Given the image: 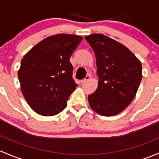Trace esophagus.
Here are the masks:
<instances>
[{
	"instance_id": "1",
	"label": "esophagus",
	"mask_w": 159,
	"mask_h": 159,
	"mask_svg": "<svg viewBox=\"0 0 159 159\" xmlns=\"http://www.w3.org/2000/svg\"><path fill=\"white\" fill-rule=\"evenodd\" d=\"M90 78H91V77H90V75H87V76H86L85 78H84V79H83L82 81H81V84H84V83L87 82V81H89Z\"/></svg>"
}]
</instances>
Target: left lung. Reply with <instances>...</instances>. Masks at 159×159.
Masks as SVG:
<instances>
[{
    "label": "left lung",
    "instance_id": "1",
    "mask_svg": "<svg viewBox=\"0 0 159 159\" xmlns=\"http://www.w3.org/2000/svg\"><path fill=\"white\" fill-rule=\"evenodd\" d=\"M85 39L96 57L98 85L89 95L91 108L103 116H113L130 105L142 78L141 61L118 41L102 34H92Z\"/></svg>",
    "mask_w": 159,
    "mask_h": 159
}]
</instances>
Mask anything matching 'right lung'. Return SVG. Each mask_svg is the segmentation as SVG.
<instances>
[{
  "label": "right lung",
  "mask_w": 159,
  "mask_h": 159,
  "mask_svg": "<svg viewBox=\"0 0 159 159\" xmlns=\"http://www.w3.org/2000/svg\"><path fill=\"white\" fill-rule=\"evenodd\" d=\"M81 36L58 34L44 38L24 56L17 75L22 94L38 115L61 112L77 84L72 78L70 57Z\"/></svg>",
  "instance_id": "obj_1"
}]
</instances>
